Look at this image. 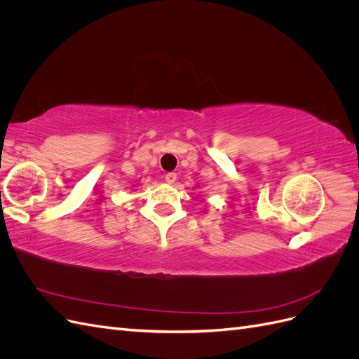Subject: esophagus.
<instances>
[{"mask_svg": "<svg viewBox=\"0 0 359 359\" xmlns=\"http://www.w3.org/2000/svg\"><path fill=\"white\" fill-rule=\"evenodd\" d=\"M165 180H166L168 184H173L177 181V173L175 172H168L165 175Z\"/></svg>", "mask_w": 359, "mask_h": 359, "instance_id": "obj_1", "label": "esophagus"}]
</instances>
